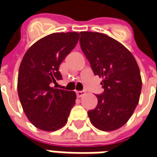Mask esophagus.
Masks as SVG:
<instances>
[{
  "instance_id": "1",
  "label": "esophagus",
  "mask_w": 157,
  "mask_h": 157,
  "mask_svg": "<svg viewBox=\"0 0 157 157\" xmlns=\"http://www.w3.org/2000/svg\"><path fill=\"white\" fill-rule=\"evenodd\" d=\"M85 94H86V92H85V91H77V92H76V95H77L78 98L84 96Z\"/></svg>"
}]
</instances>
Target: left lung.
I'll list each match as a JSON object with an SVG mask.
<instances>
[{
  "instance_id": "8db88e82",
  "label": "left lung",
  "mask_w": 157,
  "mask_h": 157,
  "mask_svg": "<svg viewBox=\"0 0 157 157\" xmlns=\"http://www.w3.org/2000/svg\"><path fill=\"white\" fill-rule=\"evenodd\" d=\"M80 47L94 75L103 78L98 105L88 111L94 127L113 131L126 123L138 105L142 91L140 69L132 53L121 43L98 32H80Z\"/></svg>"
}]
</instances>
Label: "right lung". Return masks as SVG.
Returning a JSON list of instances; mask_svg holds the SVG:
<instances>
[{
	"label": "right lung",
	"mask_w": 157,
	"mask_h": 157,
	"mask_svg": "<svg viewBox=\"0 0 157 157\" xmlns=\"http://www.w3.org/2000/svg\"><path fill=\"white\" fill-rule=\"evenodd\" d=\"M79 38L78 32L53 33L38 40L21 60L17 92L22 109L35 127L55 131L67 122L76 94L52 87L62 79L59 65Z\"/></svg>",
	"instance_id": "right-lung-1"
}]
</instances>
